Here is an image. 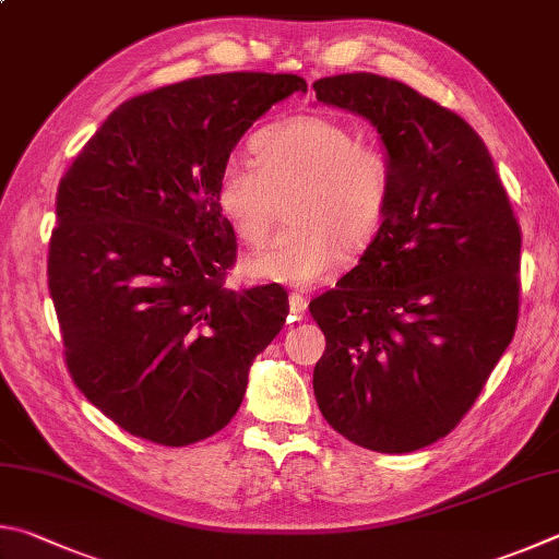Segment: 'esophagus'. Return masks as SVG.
Listing matches in <instances>:
<instances>
[{"label":"esophagus","mask_w":559,"mask_h":559,"mask_svg":"<svg viewBox=\"0 0 559 559\" xmlns=\"http://www.w3.org/2000/svg\"><path fill=\"white\" fill-rule=\"evenodd\" d=\"M307 307H309V301H307V297L305 295H289V311L292 314H295L297 319H301L307 314Z\"/></svg>","instance_id":"1"}]
</instances>
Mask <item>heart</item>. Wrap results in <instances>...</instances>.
Returning <instances> with one entry per match:
<instances>
[{
    "mask_svg": "<svg viewBox=\"0 0 559 559\" xmlns=\"http://www.w3.org/2000/svg\"><path fill=\"white\" fill-rule=\"evenodd\" d=\"M254 162L230 156L215 181V203L245 245H262L289 201L292 228L245 260L258 280L311 285L344 252L360 254L383 230L395 199L393 156L360 142L354 127L326 115H297L252 140Z\"/></svg>",
    "mask_w": 559,
    "mask_h": 559,
    "instance_id": "1",
    "label": "heart"
}]
</instances>
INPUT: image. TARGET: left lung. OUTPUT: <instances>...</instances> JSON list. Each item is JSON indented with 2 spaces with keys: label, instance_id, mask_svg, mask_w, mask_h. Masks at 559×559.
<instances>
[{
  "label": "left lung",
  "instance_id": "8db88e82",
  "mask_svg": "<svg viewBox=\"0 0 559 559\" xmlns=\"http://www.w3.org/2000/svg\"><path fill=\"white\" fill-rule=\"evenodd\" d=\"M314 91L370 120L395 164L383 230L309 305L326 336L314 395L348 442L415 452L462 423L513 341L521 225L456 112L376 73L321 78Z\"/></svg>",
  "mask_w": 559,
  "mask_h": 559
}]
</instances>
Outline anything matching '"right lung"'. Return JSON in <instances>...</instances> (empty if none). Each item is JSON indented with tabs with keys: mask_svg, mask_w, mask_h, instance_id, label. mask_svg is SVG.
Returning <instances> with one entry per match:
<instances>
[{
	"mask_svg": "<svg viewBox=\"0 0 559 559\" xmlns=\"http://www.w3.org/2000/svg\"><path fill=\"white\" fill-rule=\"evenodd\" d=\"M292 93V73H218L122 103L56 193L48 292L78 390L146 442L186 447L230 423L254 356L280 334L287 292H233L235 233L221 166Z\"/></svg>",
	"mask_w": 559,
	"mask_h": 559,
	"instance_id": "1",
	"label": "right lung"
}]
</instances>
